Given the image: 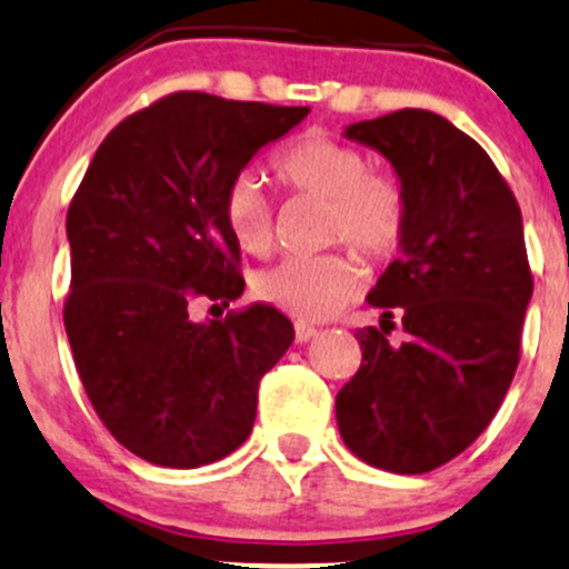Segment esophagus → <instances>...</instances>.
<instances>
[{
	"mask_svg": "<svg viewBox=\"0 0 569 569\" xmlns=\"http://www.w3.org/2000/svg\"><path fill=\"white\" fill-rule=\"evenodd\" d=\"M313 336H317V327H311V325H297V327H295V341H297V343L311 341Z\"/></svg>",
	"mask_w": 569,
	"mask_h": 569,
	"instance_id": "1",
	"label": "esophagus"
}]
</instances>
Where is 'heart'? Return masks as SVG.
I'll return each mask as SVG.
<instances>
[{"label":"heart","mask_w":569,"mask_h":569,"mask_svg":"<svg viewBox=\"0 0 569 569\" xmlns=\"http://www.w3.org/2000/svg\"><path fill=\"white\" fill-rule=\"evenodd\" d=\"M274 181L291 194L325 200V244H349L369 261H388L410 231V192L393 173L371 170L369 153L325 131H306L286 142L269 162ZM222 222L248 256L274 242V214L261 183L237 176L222 198ZM360 289V269L341 252L295 256L261 269L252 291L267 306L300 319H327Z\"/></svg>","instance_id":"b5f03b06"}]
</instances>
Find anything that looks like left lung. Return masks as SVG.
Instances as JSON below:
<instances>
[{
	"label": "left lung",
	"mask_w": 569,
	"mask_h": 569,
	"mask_svg": "<svg viewBox=\"0 0 569 569\" xmlns=\"http://www.w3.org/2000/svg\"><path fill=\"white\" fill-rule=\"evenodd\" d=\"M347 137L393 164L410 231L369 295L380 327L355 332L363 360L336 396L338 429L363 462L427 473L485 432L520 363L533 291L523 217L485 148L440 114L399 109Z\"/></svg>",
	"instance_id": "8db88e82"
}]
</instances>
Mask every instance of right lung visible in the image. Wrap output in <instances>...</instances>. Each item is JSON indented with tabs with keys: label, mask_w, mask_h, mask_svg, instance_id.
Returning <instances> with one entry per match:
<instances>
[{
	"label": "right lung",
	"mask_w": 569,
	"mask_h": 569,
	"mask_svg": "<svg viewBox=\"0 0 569 569\" xmlns=\"http://www.w3.org/2000/svg\"><path fill=\"white\" fill-rule=\"evenodd\" d=\"M308 112L178 90L109 131L68 206L73 363L96 416L142 460L198 468L248 440L258 382L295 327L261 302L192 321V302L242 297L222 198Z\"/></svg>",
	"instance_id": "obj_1"
}]
</instances>
